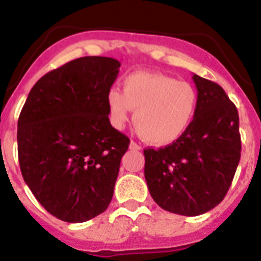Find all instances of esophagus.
<instances>
[{
	"instance_id": "1",
	"label": "esophagus",
	"mask_w": 261,
	"mask_h": 261,
	"mask_svg": "<svg viewBox=\"0 0 261 261\" xmlns=\"http://www.w3.org/2000/svg\"><path fill=\"white\" fill-rule=\"evenodd\" d=\"M129 149H132V151H139V149H141V147L137 143H135V141H130V144H129Z\"/></svg>"
}]
</instances>
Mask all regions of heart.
I'll list each match as a JSON object with an SVG mask.
<instances>
[{"label":"heart","instance_id":"heart-1","mask_svg":"<svg viewBox=\"0 0 261 261\" xmlns=\"http://www.w3.org/2000/svg\"><path fill=\"white\" fill-rule=\"evenodd\" d=\"M110 122L124 128L135 113V126L144 140L168 145L179 140L193 124L198 94L190 83L158 72H133L124 79L122 93L110 89L106 95Z\"/></svg>","mask_w":261,"mask_h":261}]
</instances>
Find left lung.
I'll return each mask as SVG.
<instances>
[{
    "label": "left lung",
    "mask_w": 261,
    "mask_h": 261,
    "mask_svg": "<svg viewBox=\"0 0 261 261\" xmlns=\"http://www.w3.org/2000/svg\"><path fill=\"white\" fill-rule=\"evenodd\" d=\"M198 109L179 140L144 149V175L153 201L180 216H199L228 193L241 156L239 112L224 89L193 75Z\"/></svg>",
    "instance_id": "1"
}]
</instances>
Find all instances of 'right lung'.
<instances>
[{
    "mask_svg": "<svg viewBox=\"0 0 261 261\" xmlns=\"http://www.w3.org/2000/svg\"><path fill=\"white\" fill-rule=\"evenodd\" d=\"M121 63L85 56L35 83L17 122L22 178L48 213L85 222L113 197L129 139L110 125L106 95Z\"/></svg>",
    "mask_w": 261,
    "mask_h": 261,
    "instance_id": "add662e5",
    "label": "right lung"
}]
</instances>
